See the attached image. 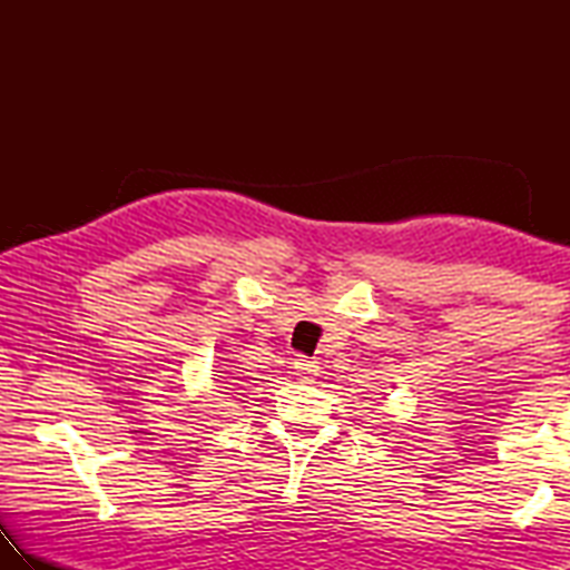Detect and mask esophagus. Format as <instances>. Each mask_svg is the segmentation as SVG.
I'll use <instances>...</instances> for the list:
<instances>
[{
	"mask_svg": "<svg viewBox=\"0 0 570 570\" xmlns=\"http://www.w3.org/2000/svg\"><path fill=\"white\" fill-rule=\"evenodd\" d=\"M318 362H313V360H306V357H298L296 362H294V372L298 374L301 380H313V377H318Z\"/></svg>",
	"mask_w": 570,
	"mask_h": 570,
	"instance_id": "34e87169",
	"label": "esophagus"
}]
</instances>
